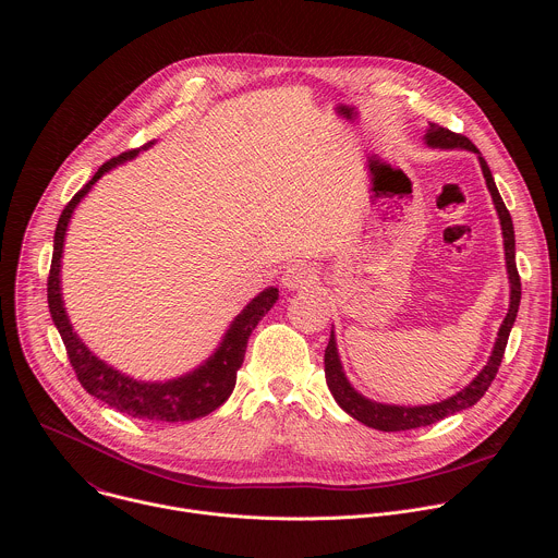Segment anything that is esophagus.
Instances as JSON below:
<instances>
[{"instance_id":"1","label":"esophagus","mask_w":558,"mask_h":558,"mask_svg":"<svg viewBox=\"0 0 558 558\" xmlns=\"http://www.w3.org/2000/svg\"><path fill=\"white\" fill-rule=\"evenodd\" d=\"M315 280H317V271L308 263H295V265L287 267V271L282 274V284L289 291L306 289V287L315 284Z\"/></svg>"}]
</instances>
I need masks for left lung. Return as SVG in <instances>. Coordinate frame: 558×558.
I'll return each mask as SVG.
<instances>
[{
  "instance_id": "left-lung-1",
  "label": "left lung",
  "mask_w": 558,
  "mask_h": 558,
  "mask_svg": "<svg viewBox=\"0 0 558 558\" xmlns=\"http://www.w3.org/2000/svg\"><path fill=\"white\" fill-rule=\"evenodd\" d=\"M424 143L433 149H465L476 154L480 158V166L488 185V192L493 196L499 222H501V233H504V252H506V269H508V282H510V306L508 313L504 317V323L499 327L493 353L486 362V366L474 375V379L463 386L459 392L446 397L441 402L435 404H422V407H400V404H381L375 400H368L360 390L353 388V384L347 379V373L342 368L340 362V353H338V342H336V333L331 329V340L329 347L325 351V375H327V386L331 390V395L336 397V402L340 404V409L344 413H349L353 420L362 422L368 428L375 430H384V433H395V430H411V428H420V426H430L448 415H454L459 411H465L470 407H474L476 402L482 400L484 392L488 390V386L493 384L501 360H504V351L508 344V336L512 331V325L517 320V311H519V302H521V280H519V271H517V263H514V227H512V218L510 211L504 205V198L495 185L493 172L488 168V163L484 161L482 151L476 149L465 136L454 134L446 128H439L437 123H428L426 134H424Z\"/></svg>"
}]
</instances>
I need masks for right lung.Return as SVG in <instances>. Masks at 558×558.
I'll use <instances>...</instances> for the list:
<instances>
[{"label": "right lung", "mask_w": 558, "mask_h": 558, "mask_svg": "<svg viewBox=\"0 0 558 558\" xmlns=\"http://www.w3.org/2000/svg\"><path fill=\"white\" fill-rule=\"evenodd\" d=\"M151 145L154 141H149L141 149H147ZM141 149H132L110 158V161L104 163L97 170V174L72 196V201L61 211L54 229V243H52V265L48 276V306H50L52 323L65 344L70 364L78 381H82V386L93 397H97V400H101L110 409L136 420L192 422L209 415L211 411H216L227 402V397L235 386V373L243 366L247 340L256 329V325L263 320V315L276 304L278 287H267L265 291H260L241 313L233 317L216 351L203 364H198L190 373H183L181 377H172L166 381H143L121 373L119 368L97 357L72 329L70 317L63 306L61 258H63V245H65V231L76 205L88 196L95 183L108 172H112L114 168L132 161Z\"/></svg>", "instance_id": "right-lung-1"}]
</instances>
